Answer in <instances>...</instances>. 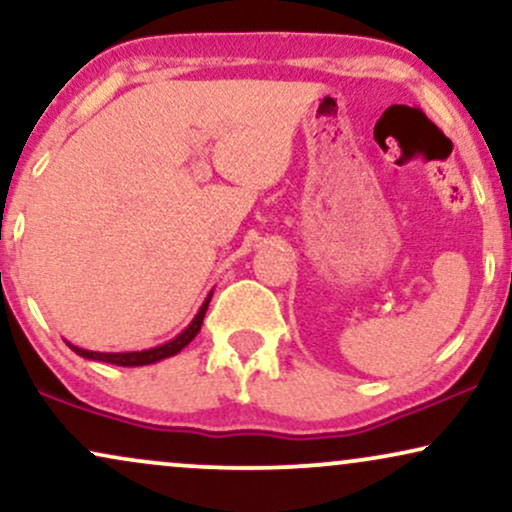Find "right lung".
I'll return each instance as SVG.
<instances>
[{"label": "right lung", "instance_id": "obj_1", "mask_svg": "<svg viewBox=\"0 0 512 512\" xmlns=\"http://www.w3.org/2000/svg\"><path fill=\"white\" fill-rule=\"evenodd\" d=\"M209 300H212V293L207 295L205 303H202L200 312H197L193 322H190L186 329L178 334L174 341L164 343V346H157V348H150V350H138V353H95V350H85V348H78V346H71V350L80 357H88V360H97V362H109V365H119V367H143V365H152V362H159L164 360V357H171L176 353H181L183 348L188 346L190 341L197 336V331H200L202 326V319H205V312L209 307Z\"/></svg>", "mask_w": 512, "mask_h": 512}]
</instances>
